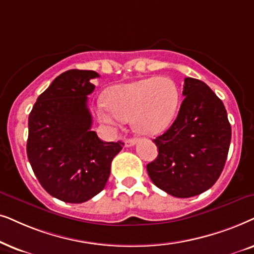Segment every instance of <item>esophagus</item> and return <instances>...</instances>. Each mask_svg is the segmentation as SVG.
Masks as SVG:
<instances>
[{
	"label": "esophagus",
	"mask_w": 254,
	"mask_h": 254,
	"mask_svg": "<svg viewBox=\"0 0 254 254\" xmlns=\"http://www.w3.org/2000/svg\"><path fill=\"white\" fill-rule=\"evenodd\" d=\"M136 143H137V139H134V138H129V139H125V141H124L125 146H127V147L133 146V145Z\"/></svg>",
	"instance_id": "34e87169"
}]
</instances>
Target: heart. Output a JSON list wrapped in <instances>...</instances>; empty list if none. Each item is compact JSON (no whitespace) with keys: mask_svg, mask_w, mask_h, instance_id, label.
Instances as JSON below:
<instances>
[{"mask_svg":"<svg viewBox=\"0 0 254 254\" xmlns=\"http://www.w3.org/2000/svg\"><path fill=\"white\" fill-rule=\"evenodd\" d=\"M179 101L180 94L173 80L148 77L109 88L106 101L100 100L96 104V115L111 127L118 121L131 120L137 132L155 136L172 124Z\"/></svg>","mask_w":254,"mask_h":254,"instance_id":"heart-1","label":"heart"}]
</instances>
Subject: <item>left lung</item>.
<instances>
[{
  "mask_svg": "<svg viewBox=\"0 0 254 254\" xmlns=\"http://www.w3.org/2000/svg\"><path fill=\"white\" fill-rule=\"evenodd\" d=\"M177 120L154 139L158 157L146 166L152 182L175 197L212 187L224 168L231 125L224 104L203 81L186 77Z\"/></svg>",
  "mask_w": 254,
  "mask_h": 254,
  "instance_id": "8db88e82",
  "label": "left lung"
}]
</instances>
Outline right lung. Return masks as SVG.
Instances as JSON below:
<instances>
[{
  "label": "right lung",
  "mask_w": 254,
  "mask_h": 254,
  "mask_svg": "<svg viewBox=\"0 0 254 254\" xmlns=\"http://www.w3.org/2000/svg\"><path fill=\"white\" fill-rule=\"evenodd\" d=\"M94 70L69 69L52 81L29 115L26 153L33 173L51 196L82 203L106 187L111 161L124 146L92 131L87 107Z\"/></svg>",
  "instance_id": "add662e5"
}]
</instances>
